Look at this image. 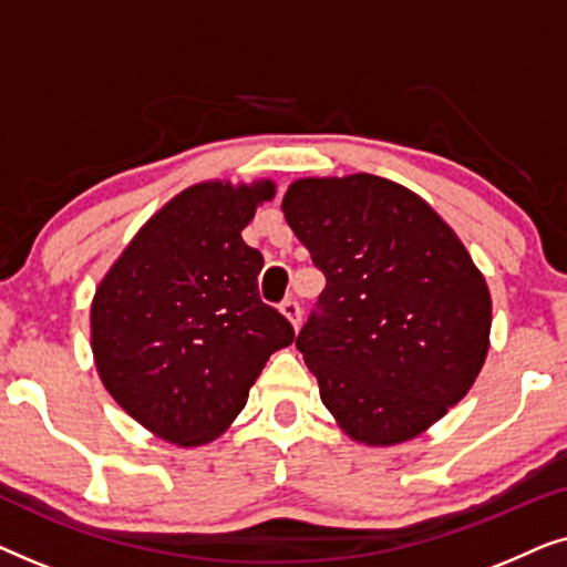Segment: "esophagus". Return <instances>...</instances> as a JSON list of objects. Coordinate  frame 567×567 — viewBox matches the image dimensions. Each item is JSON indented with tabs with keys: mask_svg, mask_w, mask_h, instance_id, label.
I'll list each match as a JSON object with an SVG mask.
<instances>
[{
	"mask_svg": "<svg viewBox=\"0 0 567 567\" xmlns=\"http://www.w3.org/2000/svg\"><path fill=\"white\" fill-rule=\"evenodd\" d=\"M281 312L289 317V322L293 324V330H297L299 324H301V305H299V301L297 299H284L281 301Z\"/></svg>",
	"mask_w": 567,
	"mask_h": 567,
	"instance_id": "34e87169",
	"label": "esophagus"
}]
</instances>
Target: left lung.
<instances>
[{"label":"left lung","instance_id":"1","mask_svg":"<svg viewBox=\"0 0 567 567\" xmlns=\"http://www.w3.org/2000/svg\"><path fill=\"white\" fill-rule=\"evenodd\" d=\"M284 214L328 281L297 336L324 408L363 444L417 436L483 369L485 278L449 224L384 177L297 181Z\"/></svg>","mask_w":567,"mask_h":567}]
</instances>
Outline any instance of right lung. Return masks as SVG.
Instances as JSON below:
<instances>
[{"label":"right lung","mask_w":567,"mask_h":567,"mask_svg":"<svg viewBox=\"0 0 567 567\" xmlns=\"http://www.w3.org/2000/svg\"><path fill=\"white\" fill-rule=\"evenodd\" d=\"M274 183L183 190L144 224L92 301V353L113 400L177 446L219 436L293 328L258 291L243 231Z\"/></svg>","instance_id":"obj_1"}]
</instances>
